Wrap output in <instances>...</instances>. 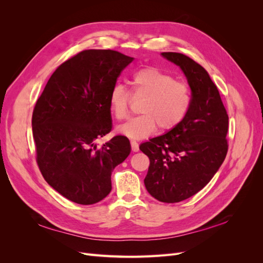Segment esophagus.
<instances>
[{
  "mask_svg": "<svg viewBox=\"0 0 263 263\" xmlns=\"http://www.w3.org/2000/svg\"><path fill=\"white\" fill-rule=\"evenodd\" d=\"M130 146H132V150L134 151V153H137V151L139 150V145H138V142H136V141L132 140L130 141Z\"/></svg>",
  "mask_w": 263,
  "mask_h": 263,
  "instance_id": "esophagus-1",
  "label": "esophagus"
}]
</instances>
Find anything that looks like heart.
I'll list each match as a JSON object with an SVG mask.
<instances>
[{
  "label": "heart",
  "instance_id": "1",
  "mask_svg": "<svg viewBox=\"0 0 263 263\" xmlns=\"http://www.w3.org/2000/svg\"><path fill=\"white\" fill-rule=\"evenodd\" d=\"M129 84L133 97L144 99L140 113L130 118L118 132L130 139H142L160 128L169 132L178 127L187 116L192 105V92L186 82L176 80L174 76L155 67L139 69ZM130 94L122 84H116L109 92L108 103L113 116L123 121L129 113Z\"/></svg>",
  "mask_w": 263,
  "mask_h": 263
}]
</instances>
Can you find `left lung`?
<instances>
[{
	"label": "left lung",
	"mask_w": 263,
	"mask_h": 263,
	"mask_svg": "<svg viewBox=\"0 0 263 263\" xmlns=\"http://www.w3.org/2000/svg\"><path fill=\"white\" fill-rule=\"evenodd\" d=\"M184 72L192 92L187 116L176 128L139 146L150 164L149 194L163 203L193 196L212 180L228 150V115L208 71L187 55L162 52Z\"/></svg>",
	"instance_id": "obj_1"
}]
</instances>
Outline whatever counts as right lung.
I'll use <instances>...</instances> for the list:
<instances>
[{
    "label": "right lung",
    "instance_id": "obj_1",
    "mask_svg": "<svg viewBox=\"0 0 263 263\" xmlns=\"http://www.w3.org/2000/svg\"><path fill=\"white\" fill-rule=\"evenodd\" d=\"M134 58L115 50L89 49L55 69L34 107L36 161L44 179L77 204L91 205L112 190L110 176L130 154V142L112 130L109 92Z\"/></svg>",
    "mask_w": 263,
    "mask_h": 263
}]
</instances>
